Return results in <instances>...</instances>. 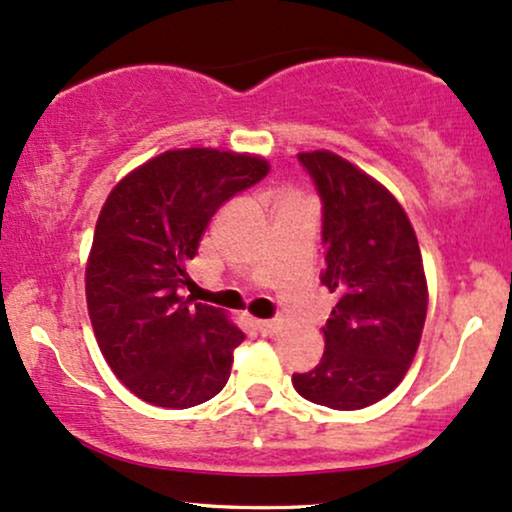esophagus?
Instances as JSON below:
<instances>
[{"mask_svg":"<svg viewBox=\"0 0 512 512\" xmlns=\"http://www.w3.org/2000/svg\"><path fill=\"white\" fill-rule=\"evenodd\" d=\"M255 326L262 336H276L283 331V319H264V322H255Z\"/></svg>","mask_w":512,"mask_h":512,"instance_id":"obj_1","label":"esophagus"}]
</instances>
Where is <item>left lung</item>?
<instances>
[{"label": "left lung", "instance_id": "obj_1", "mask_svg": "<svg viewBox=\"0 0 512 512\" xmlns=\"http://www.w3.org/2000/svg\"><path fill=\"white\" fill-rule=\"evenodd\" d=\"M324 202L322 283L336 293L324 355L293 374L300 396L334 410L379 403L420 348L429 288L408 214L377 178L329 150L300 152Z\"/></svg>", "mask_w": 512, "mask_h": 512}]
</instances>
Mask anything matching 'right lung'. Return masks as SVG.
Returning <instances> with one entry per match:
<instances>
[{
    "mask_svg": "<svg viewBox=\"0 0 512 512\" xmlns=\"http://www.w3.org/2000/svg\"><path fill=\"white\" fill-rule=\"evenodd\" d=\"M267 174L250 152L166 150L104 200L85 264L88 315L107 365L145 403L193 408L229 381L243 331L181 288L214 212Z\"/></svg>",
    "mask_w": 512,
    "mask_h": 512,
    "instance_id": "1",
    "label": "right lung"
}]
</instances>
